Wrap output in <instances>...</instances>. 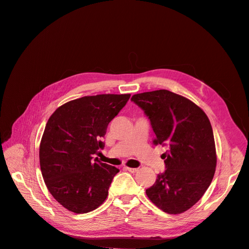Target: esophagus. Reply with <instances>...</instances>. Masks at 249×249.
<instances>
[{
    "instance_id": "1",
    "label": "esophagus",
    "mask_w": 249,
    "mask_h": 249,
    "mask_svg": "<svg viewBox=\"0 0 249 249\" xmlns=\"http://www.w3.org/2000/svg\"><path fill=\"white\" fill-rule=\"evenodd\" d=\"M128 172H130V173H132V174H134V173H137L138 172V168H134V167H128V166H126L125 167Z\"/></svg>"
}]
</instances>
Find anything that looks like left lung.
Returning <instances> with one entry per match:
<instances>
[{
    "instance_id": "8db88e82",
    "label": "left lung",
    "mask_w": 249,
    "mask_h": 249,
    "mask_svg": "<svg viewBox=\"0 0 249 249\" xmlns=\"http://www.w3.org/2000/svg\"><path fill=\"white\" fill-rule=\"evenodd\" d=\"M131 101L148 116L153 144L167 146L161 155L166 169L146 190L147 197L165 213H184L203 197L215 174L210 120L194 102L167 89L136 94Z\"/></svg>"
}]
</instances>
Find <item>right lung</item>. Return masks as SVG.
Wrapping results in <instances>:
<instances>
[{
	"label": "right lung",
	"mask_w": 249,
	"mask_h": 249,
	"mask_svg": "<svg viewBox=\"0 0 249 249\" xmlns=\"http://www.w3.org/2000/svg\"><path fill=\"white\" fill-rule=\"evenodd\" d=\"M130 94H104L75 99L58 107L48 119L39 147L45 185L61 206L75 214L100 207L119 169L94 154L101 138L125 106Z\"/></svg>",
	"instance_id": "right-lung-1"
}]
</instances>
